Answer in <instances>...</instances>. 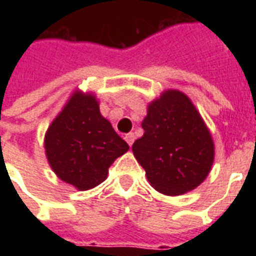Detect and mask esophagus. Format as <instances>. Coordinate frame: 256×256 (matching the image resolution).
Masks as SVG:
<instances>
[{"mask_svg":"<svg viewBox=\"0 0 256 256\" xmlns=\"http://www.w3.org/2000/svg\"><path fill=\"white\" fill-rule=\"evenodd\" d=\"M134 140H136V136H134V132H128V134H126V136H124V140L128 142V146H132V144H134Z\"/></svg>","mask_w":256,"mask_h":256,"instance_id":"obj_1","label":"esophagus"}]
</instances>
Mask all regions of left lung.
I'll return each instance as SVG.
<instances>
[{
    "label": "left lung",
    "mask_w": 256,
    "mask_h": 256,
    "mask_svg": "<svg viewBox=\"0 0 256 256\" xmlns=\"http://www.w3.org/2000/svg\"><path fill=\"white\" fill-rule=\"evenodd\" d=\"M144 134L132 144L148 182L166 195L184 194L206 179L214 144L203 120L183 92L168 90L148 104Z\"/></svg>",
    "instance_id": "obj_1"
}]
</instances>
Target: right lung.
<instances>
[{
    "instance_id": "right-lung-1",
    "label": "right lung",
    "mask_w": 256,
    "mask_h": 256,
    "mask_svg": "<svg viewBox=\"0 0 256 256\" xmlns=\"http://www.w3.org/2000/svg\"><path fill=\"white\" fill-rule=\"evenodd\" d=\"M46 156L53 171L78 190L98 186L128 144L100 116L92 96L76 92L45 136Z\"/></svg>"
}]
</instances>
